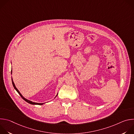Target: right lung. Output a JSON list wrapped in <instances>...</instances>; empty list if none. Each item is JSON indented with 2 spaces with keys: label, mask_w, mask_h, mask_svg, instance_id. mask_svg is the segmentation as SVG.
Masks as SVG:
<instances>
[{
  "label": "right lung",
  "mask_w": 134,
  "mask_h": 134,
  "mask_svg": "<svg viewBox=\"0 0 134 134\" xmlns=\"http://www.w3.org/2000/svg\"><path fill=\"white\" fill-rule=\"evenodd\" d=\"M11 74H12V70H11ZM12 84H13V86H14L15 90L18 92V93L19 94H20V95L22 97V98L24 100H25L26 102H27V103H30V104H34V105H35V104H37V105H42V104L46 103H36V102H32V101H30V100H29L25 99V98L23 96V95L21 94V93H20V92L18 90V89H17V88H16V87L15 86V84H14V81H13V79H12ZM57 95H58V93H57V94L56 95V96L55 97V98L57 96Z\"/></svg>",
  "instance_id": "add662e5"
}]
</instances>
